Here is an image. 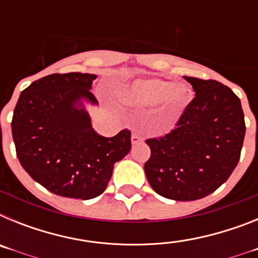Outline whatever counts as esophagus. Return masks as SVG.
I'll list each match as a JSON object with an SVG mask.
<instances>
[{"mask_svg": "<svg viewBox=\"0 0 258 258\" xmlns=\"http://www.w3.org/2000/svg\"><path fill=\"white\" fill-rule=\"evenodd\" d=\"M141 142H143L142 137L138 136V134L136 133L132 134V143H133V145H137V143H141Z\"/></svg>", "mask_w": 258, "mask_h": 258, "instance_id": "esophagus-1", "label": "esophagus"}]
</instances>
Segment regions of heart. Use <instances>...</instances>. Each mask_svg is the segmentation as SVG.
Listing matches in <instances>:
<instances>
[{
	"label": "heart",
	"mask_w": 258,
	"mask_h": 258,
	"mask_svg": "<svg viewBox=\"0 0 258 258\" xmlns=\"http://www.w3.org/2000/svg\"><path fill=\"white\" fill-rule=\"evenodd\" d=\"M121 101L131 106H156L161 103L163 115L168 118L178 115L190 101V90L183 84L163 79L140 80L126 88Z\"/></svg>",
	"instance_id": "b5f03b06"
}]
</instances>
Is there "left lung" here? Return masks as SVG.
I'll return each instance as SVG.
<instances>
[{
  "mask_svg": "<svg viewBox=\"0 0 258 258\" xmlns=\"http://www.w3.org/2000/svg\"><path fill=\"white\" fill-rule=\"evenodd\" d=\"M184 79L195 97L172 132L146 140L151 156L145 173L156 194L191 202L208 197L231 175L240 159L245 122L240 99L229 86Z\"/></svg>",
  "mask_w": 258,
  "mask_h": 258,
  "instance_id": "1",
  "label": "left lung"
}]
</instances>
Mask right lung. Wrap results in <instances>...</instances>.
<instances>
[{"label": "right lung", "instance_id": "obj_1", "mask_svg": "<svg viewBox=\"0 0 258 258\" xmlns=\"http://www.w3.org/2000/svg\"><path fill=\"white\" fill-rule=\"evenodd\" d=\"M95 75L70 72L38 79L24 89L11 131L17 156L32 178L59 197L88 200L108 184L113 165L132 149L131 131L99 136L81 99L98 104Z\"/></svg>", "mask_w": 258, "mask_h": 258}]
</instances>
